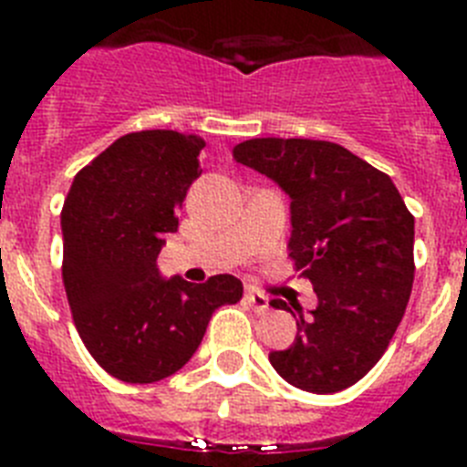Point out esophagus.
<instances>
[{"label":"esophagus","mask_w":467,"mask_h":467,"mask_svg":"<svg viewBox=\"0 0 467 467\" xmlns=\"http://www.w3.org/2000/svg\"><path fill=\"white\" fill-rule=\"evenodd\" d=\"M245 299L250 301V306H253L257 313H266V311H269V296H264L262 292L247 290L245 292Z\"/></svg>","instance_id":"obj_1"}]
</instances>
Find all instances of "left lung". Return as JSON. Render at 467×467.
I'll return each instance as SVG.
<instances>
[{
	"mask_svg": "<svg viewBox=\"0 0 467 467\" xmlns=\"http://www.w3.org/2000/svg\"><path fill=\"white\" fill-rule=\"evenodd\" d=\"M234 159L292 198L290 259L317 295L311 317L295 306V344L274 350L271 365L301 390L339 393L381 360L402 320L414 283V214L386 172L341 144L254 138L236 144ZM271 306L290 311L283 299Z\"/></svg>",
	"mask_w": 467,
	"mask_h": 467,
	"instance_id": "obj_1",
	"label": "left lung"
}]
</instances>
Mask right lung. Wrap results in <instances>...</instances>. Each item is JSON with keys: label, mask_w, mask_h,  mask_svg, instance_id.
Instances as JSON below:
<instances>
[{"label": "right lung", "mask_w": 467, "mask_h": 467, "mask_svg": "<svg viewBox=\"0 0 467 467\" xmlns=\"http://www.w3.org/2000/svg\"><path fill=\"white\" fill-rule=\"evenodd\" d=\"M203 140L140 130L111 142L74 177L65 198L63 283L93 360L119 381L154 383L196 353L214 308L236 304L243 283L213 275L163 280L156 257L177 231Z\"/></svg>", "instance_id": "add662e5"}]
</instances>
